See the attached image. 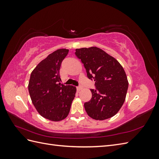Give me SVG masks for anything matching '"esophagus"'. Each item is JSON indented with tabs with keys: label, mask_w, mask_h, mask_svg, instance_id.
<instances>
[{
	"label": "esophagus",
	"mask_w": 159,
	"mask_h": 159,
	"mask_svg": "<svg viewBox=\"0 0 159 159\" xmlns=\"http://www.w3.org/2000/svg\"><path fill=\"white\" fill-rule=\"evenodd\" d=\"M81 89H82V87H81V86H78V87H77V89H78V91H80Z\"/></svg>",
	"instance_id": "esophagus-1"
}]
</instances>
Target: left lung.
<instances>
[{"label":"left lung","instance_id":"obj_1","mask_svg":"<svg viewBox=\"0 0 159 159\" xmlns=\"http://www.w3.org/2000/svg\"><path fill=\"white\" fill-rule=\"evenodd\" d=\"M88 78L95 81L96 89H91L92 97L84 103L90 117L105 120L116 114L125 100L129 83L122 66L106 52L97 47L76 49Z\"/></svg>","mask_w":159,"mask_h":159}]
</instances>
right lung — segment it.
I'll list each match as a JSON object with an SVG mask.
<instances>
[{
    "label": "right lung",
    "instance_id": "add662e5",
    "mask_svg": "<svg viewBox=\"0 0 159 159\" xmlns=\"http://www.w3.org/2000/svg\"><path fill=\"white\" fill-rule=\"evenodd\" d=\"M69 50L59 49L41 61L30 75L28 91L33 105L41 116L59 121L68 116L76 88L59 83L62 61Z\"/></svg>",
    "mask_w": 159,
    "mask_h": 159
}]
</instances>
